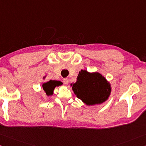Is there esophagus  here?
<instances>
[{"label": "esophagus", "instance_id": "34e87169", "mask_svg": "<svg viewBox=\"0 0 146 146\" xmlns=\"http://www.w3.org/2000/svg\"><path fill=\"white\" fill-rule=\"evenodd\" d=\"M63 81V83L65 84V85H67L68 84V78H64Z\"/></svg>", "mask_w": 146, "mask_h": 146}]
</instances>
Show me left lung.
I'll use <instances>...</instances> for the list:
<instances>
[{
    "instance_id": "left-lung-1",
    "label": "left lung",
    "mask_w": 146,
    "mask_h": 146,
    "mask_svg": "<svg viewBox=\"0 0 146 146\" xmlns=\"http://www.w3.org/2000/svg\"><path fill=\"white\" fill-rule=\"evenodd\" d=\"M70 86L76 97L87 106L104 103L111 92V84L101 74L86 70L80 71L76 82Z\"/></svg>"
}]
</instances>
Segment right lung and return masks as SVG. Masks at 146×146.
<instances>
[{"mask_svg":"<svg viewBox=\"0 0 146 146\" xmlns=\"http://www.w3.org/2000/svg\"><path fill=\"white\" fill-rule=\"evenodd\" d=\"M63 85L62 82H61L60 81H56V80H50L47 81V82L44 83L42 85V87L43 90L46 94V95L47 96H52L54 94V90L56 87V86H61Z\"/></svg>","mask_w":146,"mask_h":146,"instance_id":"1","label":"right lung"}]
</instances>
